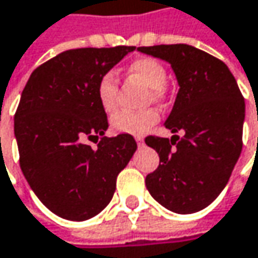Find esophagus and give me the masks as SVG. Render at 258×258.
Returning a JSON list of instances; mask_svg holds the SVG:
<instances>
[{
  "label": "esophagus",
  "mask_w": 258,
  "mask_h": 258,
  "mask_svg": "<svg viewBox=\"0 0 258 258\" xmlns=\"http://www.w3.org/2000/svg\"><path fill=\"white\" fill-rule=\"evenodd\" d=\"M136 142H137V145H139V146L145 145V140H143V137H140V136H137V137H136Z\"/></svg>",
  "instance_id": "obj_1"
}]
</instances>
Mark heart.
<instances>
[{
  "label": "heart",
  "mask_w": 258,
  "mask_h": 258,
  "mask_svg": "<svg viewBox=\"0 0 258 258\" xmlns=\"http://www.w3.org/2000/svg\"><path fill=\"white\" fill-rule=\"evenodd\" d=\"M130 72L142 78L151 87L149 100H161L164 96V85L167 82L165 68L152 57H140L130 64ZM99 103L106 113H112L118 109V80L115 72L109 71L100 77L96 87ZM158 121V113L153 109L140 112L121 110L112 116V128L121 134H143Z\"/></svg>",
  "instance_id": "1"
}]
</instances>
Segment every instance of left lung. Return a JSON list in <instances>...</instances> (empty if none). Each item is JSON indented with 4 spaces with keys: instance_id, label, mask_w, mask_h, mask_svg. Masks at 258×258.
<instances>
[{
    "instance_id": "obj_1",
    "label": "left lung",
    "mask_w": 258,
    "mask_h": 258,
    "mask_svg": "<svg viewBox=\"0 0 258 258\" xmlns=\"http://www.w3.org/2000/svg\"><path fill=\"white\" fill-rule=\"evenodd\" d=\"M139 51L168 61L180 87L164 124L174 136L145 139L159 155L158 168L146 176V187L167 210L197 213L220 195L241 155L244 97L229 68L199 48L162 44L139 47Z\"/></svg>"
}]
</instances>
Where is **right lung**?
<instances>
[{"instance_id":"add662e5","label":"right lung","mask_w":258,"mask_h":258,"mask_svg":"<svg viewBox=\"0 0 258 258\" xmlns=\"http://www.w3.org/2000/svg\"><path fill=\"white\" fill-rule=\"evenodd\" d=\"M134 50L63 51L36 68L22 91L14 115L20 168L38 199L61 219L97 216L137 149L130 134L106 137L107 116L96 94L100 77Z\"/></svg>"}]
</instances>
